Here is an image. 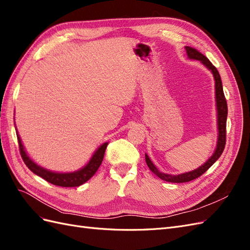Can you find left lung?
<instances>
[{"instance_id":"1","label":"left lung","mask_w":250,"mask_h":250,"mask_svg":"<svg viewBox=\"0 0 250 250\" xmlns=\"http://www.w3.org/2000/svg\"><path fill=\"white\" fill-rule=\"evenodd\" d=\"M187 55L190 59L194 60H199V62L208 69L211 74H213V77L215 80V100H216V109H217V129H218V138H217V145L214 150V153L211 155L208 160L201 165L200 167L197 169L192 170L190 172L177 174V175H173V174H166L155 167L154 164L151 162L148 154L145 153V160L148 165L149 169L152 171L157 177L161 179L168 181V183H188V181H191L193 179H196L200 175L208 170L213 164L218 160L220 155L222 154L224 147H225V140H226V119H228V104H226V100L223 93V86H222V81L221 77L219 75V72L217 71L216 67L211 64L209 60L204 56L202 53H200L198 50H196L192 47H185Z\"/></svg>"}]
</instances>
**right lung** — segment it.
<instances>
[{"label":"right lung","instance_id":"right-lung-1","mask_svg":"<svg viewBox=\"0 0 250 250\" xmlns=\"http://www.w3.org/2000/svg\"><path fill=\"white\" fill-rule=\"evenodd\" d=\"M17 135H18L21 155L22 161H24L27 167L31 170L34 174H36L37 176H40V177L43 178L44 180H47L48 183L58 186V187H67V188L79 187L84 183H86V181L90 177H93V175L97 172V170L99 169L100 165L103 161L105 149H106V147L108 145V143L106 142V143L102 144L101 146L98 147V149L95 151L92 157H90L88 163L84 166V167H82L81 169H79L77 171L54 172V171H51V170L43 168L40 165H37L32 160V158H30V156L27 153V151L25 150L24 145H22L21 140L19 132H18V129H17Z\"/></svg>","mask_w":250,"mask_h":250}]
</instances>
